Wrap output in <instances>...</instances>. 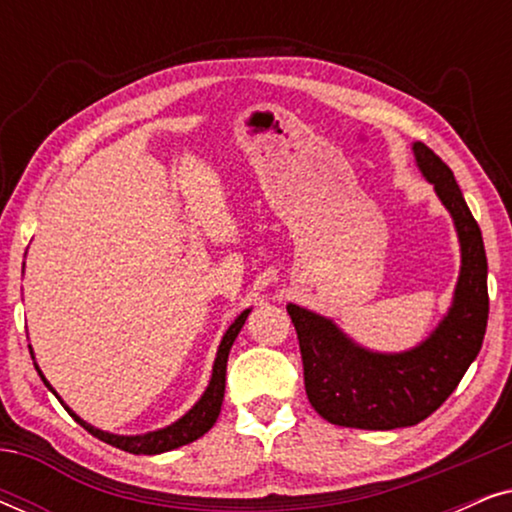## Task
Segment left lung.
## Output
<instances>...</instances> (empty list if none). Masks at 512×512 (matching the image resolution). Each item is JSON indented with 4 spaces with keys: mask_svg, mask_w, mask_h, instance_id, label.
<instances>
[{
    "mask_svg": "<svg viewBox=\"0 0 512 512\" xmlns=\"http://www.w3.org/2000/svg\"><path fill=\"white\" fill-rule=\"evenodd\" d=\"M412 149L419 170L450 209L461 242L454 305L436 333L410 352L375 354L356 347L319 314L286 305L298 333L307 398L338 426L391 431L424 422L457 389L485 338L489 296L480 226L450 167L422 142Z\"/></svg>",
    "mask_w": 512,
    "mask_h": 512,
    "instance_id": "8db88e82",
    "label": "left lung"
}]
</instances>
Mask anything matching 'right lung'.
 I'll list each match as a JSON object with an SVG mask.
<instances>
[{
  "mask_svg": "<svg viewBox=\"0 0 512 512\" xmlns=\"http://www.w3.org/2000/svg\"><path fill=\"white\" fill-rule=\"evenodd\" d=\"M247 317H249V310H244L240 317L233 321V326L228 328L226 335H223V340L219 345V354H216V361H214L212 382H209L205 394H202L200 401L193 405V410H188V415L181 417L179 422H174L172 426H167V429L144 433V436H114V433L100 431V429H95V426L86 424L81 417H76L65 403H62V401L60 403L65 405V410L69 412V415H72L76 422H79L83 429L90 433V436L100 438L102 443L114 445V447H118V450H125L130 454H160V452H170V450H174V447L193 443V440L205 436V433L214 426L216 417H219L221 403H223V391H226L228 354H230V347H233V342L237 338V333L242 331V326H244V321H247ZM34 368H37V366H34ZM39 375H41V370H39ZM41 380L46 382V377L41 375ZM46 387L53 391V387L48 382H46ZM53 394H55V391H53ZM55 396H58V394H55Z\"/></svg>",
  "mask_w": 512,
  "mask_h": 512,
  "instance_id": "1",
  "label": "right lung"
}]
</instances>
